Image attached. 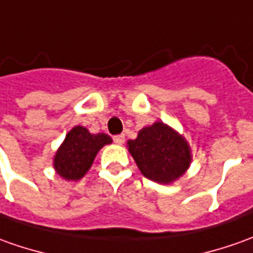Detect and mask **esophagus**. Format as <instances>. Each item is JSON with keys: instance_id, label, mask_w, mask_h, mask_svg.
<instances>
[{"instance_id": "34e87169", "label": "esophagus", "mask_w": 253, "mask_h": 253, "mask_svg": "<svg viewBox=\"0 0 253 253\" xmlns=\"http://www.w3.org/2000/svg\"><path fill=\"white\" fill-rule=\"evenodd\" d=\"M113 142H115V144H118V145H122V144L125 142V135H123V134L115 135V137H113Z\"/></svg>"}]
</instances>
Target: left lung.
Instances as JSON below:
<instances>
[{
  "label": "left lung",
  "mask_w": 253,
  "mask_h": 253,
  "mask_svg": "<svg viewBox=\"0 0 253 253\" xmlns=\"http://www.w3.org/2000/svg\"><path fill=\"white\" fill-rule=\"evenodd\" d=\"M127 147L141 173L159 184L173 183L191 163L188 142L163 122L141 128L135 140L127 141Z\"/></svg>",
  "instance_id": "left-lung-1"
}]
</instances>
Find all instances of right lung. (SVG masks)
I'll return each mask as SVG.
<instances>
[{
	"label": "right lung",
	"instance_id": "right-lung-1",
	"mask_svg": "<svg viewBox=\"0 0 253 253\" xmlns=\"http://www.w3.org/2000/svg\"><path fill=\"white\" fill-rule=\"evenodd\" d=\"M111 142L108 134H91L83 126L73 127L54 156L56 173L69 181L80 180L91 168L98 151Z\"/></svg>",
	"mask_w": 253,
	"mask_h": 253
}]
</instances>
